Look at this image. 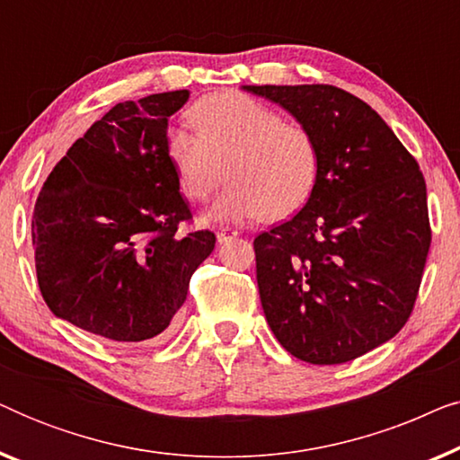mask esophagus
<instances>
[{"mask_svg": "<svg viewBox=\"0 0 460 460\" xmlns=\"http://www.w3.org/2000/svg\"><path fill=\"white\" fill-rule=\"evenodd\" d=\"M236 236H238L236 230H230V228H217L216 230V238H217L219 244L228 243V241H232V238H236Z\"/></svg>", "mask_w": 460, "mask_h": 460, "instance_id": "34e87169", "label": "esophagus"}]
</instances>
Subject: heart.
Here are the masks:
<instances>
[{
    "label": "heart",
    "instance_id": "obj_1",
    "mask_svg": "<svg viewBox=\"0 0 460 460\" xmlns=\"http://www.w3.org/2000/svg\"><path fill=\"white\" fill-rule=\"evenodd\" d=\"M188 119L197 134L172 128L165 155L181 194L192 203L209 199L226 175L228 184L207 219L279 222L310 200L318 184L320 153L304 125L282 121L268 104L238 92L200 98Z\"/></svg>",
    "mask_w": 460,
    "mask_h": 460
}]
</instances>
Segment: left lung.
<instances>
[{"instance_id": "obj_1", "label": "left lung", "mask_w": 460, "mask_h": 460, "mask_svg": "<svg viewBox=\"0 0 460 460\" xmlns=\"http://www.w3.org/2000/svg\"><path fill=\"white\" fill-rule=\"evenodd\" d=\"M316 137L318 184L304 209L253 241L257 287L282 348L343 364L411 316L431 244L419 163L360 98L335 85H243Z\"/></svg>"}]
</instances>
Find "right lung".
Wrapping results in <instances>:
<instances>
[{
	"instance_id": "right-lung-1",
	"label": "right lung",
	"mask_w": 460,
	"mask_h": 460,
	"mask_svg": "<svg viewBox=\"0 0 460 460\" xmlns=\"http://www.w3.org/2000/svg\"><path fill=\"white\" fill-rule=\"evenodd\" d=\"M190 92L121 102L68 148L33 211L40 291L54 316L111 341L161 337L216 247L192 217L165 155L167 121Z\"/></svg>"
}]
</instances>
